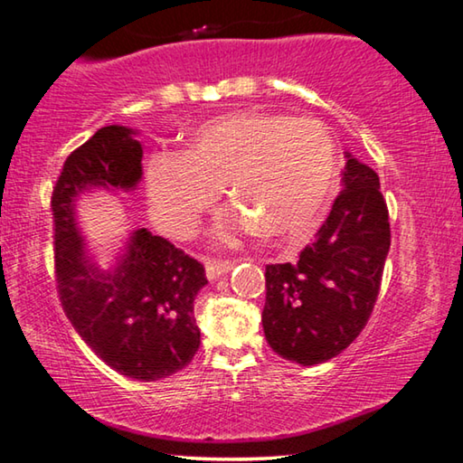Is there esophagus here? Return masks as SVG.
I'll use <instances>...</instances> for the list:
<instances>
[{
  "instance_id": "34e87169",
  "label": "esophagus",
  "mask_w": 463,
  "mask_h": 463,
  "mask_svg": "<svg viewBox=\"0 0 463 463\" xmlns=\"http://www.w3.org/2000/svg\"><path fill=\"white\" fill-rule=\"evenodd\" d=\"M233 269V262L232 260H207L204 262V270H207V277L209 279H217L225 275V272H230Z\"/></svg>"
}]
</instances>
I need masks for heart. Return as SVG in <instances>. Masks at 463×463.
Returning <instances> with one entry per match:
<instances>
[{
	"label": "heart",
	"instance_id": "obj_1",
	"mask_svg": "<svg viewBox=\"0 0 463 463\" xmlns=\"http://www.w3.org/2000/svg\"><path fill=\"white\" fill-rule=\"evenodd\" d=\"M336 149L320 120L233 110L188 131L182 154L151 157L146 191L156 225L188 238L222 194L232 227L293 244L317 230L328 209Z\"/></svg>",
	"mask_w": 463,
	"mask_h": 463
}]
</instances>
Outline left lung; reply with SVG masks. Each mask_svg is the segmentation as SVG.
<instances>
[{
    "mask_svg": "<svg viewBox=\"0 0 463 463\" xmlns=\"http://www.w3.org/2000/svg\"><path fill=\"white\" fill-rule=\"evenodd\" d=\"M343 193L298 262L269 264L262 328L283 359L317 365L353 343L380 295L390 252L380 176L346 154Z\"/></svg>",
    "mask_w": 463,
    "mask_h": 463,
    "instance_id": "1",
    "label": "left lung"
}]
</instances>
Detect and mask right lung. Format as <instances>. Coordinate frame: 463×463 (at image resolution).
<instances>
[{"label":"right lung","instance_id":"1","mask_svg":"<svg viewBox=\"0 0 463 463\" xmlns=\"http://www.w3.org/2000/svg\"><path fill=\"white\" fill-rule=\"evenodd\" d=\"M133 128L102 127L73 149L52 186L55 281L75 332L106 365L139 382L184 369L201 345L194 298L204 269L162 236L141 227L117 269L90 260L75 227V199L92 186L133 191L141 180L143 147Z\"/></svg>","mask_w":463,"mask_h":463}]
</instances>
